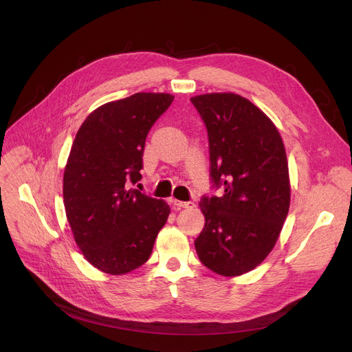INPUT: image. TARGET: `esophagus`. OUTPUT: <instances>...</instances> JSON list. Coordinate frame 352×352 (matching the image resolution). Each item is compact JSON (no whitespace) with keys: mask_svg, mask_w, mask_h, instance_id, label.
<instances>
[{"mask_svg":"<svg viewBox=\"0 0 352 352\" xmlns=\"http://www.w3.org/2000/svg\"><path fill=\"white\" fill-rule=\"evenodd\" d=\"M173 202H174V206H175V207H178V208H192V207L195 206L194 202H191V201L184 202V201H178V199H174Z\"/></svg>","mask_w":352,"mask_h":352,"instance_id":"1","label":"esophagus"}]
</instances>
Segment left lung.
<instances>
[{
  "label": "left lung",
  "instance_id": "obj_1",
  "mask_svg": "<svg viewBox=\"0 0 352 352\" xmlns=\"http://www.w3.org/2000/svg\"><path fill=\"white\" fill-rule=\"evenodd\" d=\"M191 102L208 131L211 181L223 188L199 201L206 226L195 250L211 271L243 275L272 251L289 210L284 142L274 122L241 96L212 92Z\"/></svg>",
  "mask_w": 352,
  "mask_h": 352
}]
</instances>
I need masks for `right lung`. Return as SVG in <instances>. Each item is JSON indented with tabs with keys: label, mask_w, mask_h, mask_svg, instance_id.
<instances>
[{
	"label": "right lung",
	"mask_w": 352,
	"mask_h": 352,
	"mask_svg": "<svg viewBox=\"0 0 352 352\" xmlns=\"http://www.w3.org/2000/svg\"><path fill=\"white\" fill-rule=\"evenodd\" d=\"M174 96L137 92L85 118L64 170V207L85 260L111 275L148 261L170 215L162 199L131 188L141 179L145 138Z\"/></svg>",
	"instance_id": "1"
}]
</instances>
